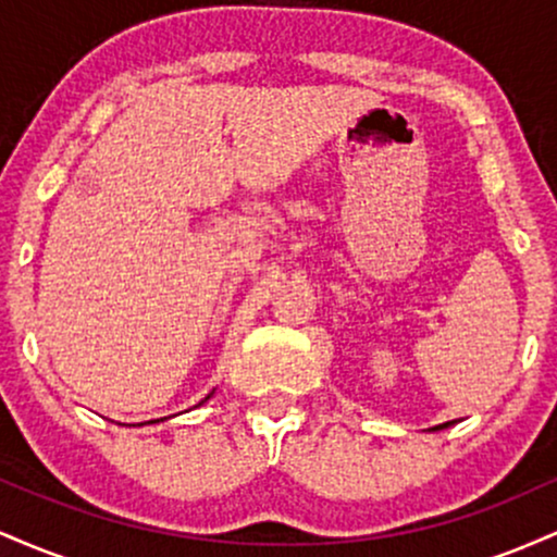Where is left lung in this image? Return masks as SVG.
<instances>
[{"label":"left lung","instance_id":"1","mask_svg":"<svg viewBox=\"0 0 557 557\" xmlns=\"http://www.w3.org/2000/svg\"><path fill=\"white\" fill-rule=\"evenodd\" d=\"M453 424H456V421H445V424H437V426H432V430H430V432H437V430H447V426H453Z\"/></svg>","mask_w":557,"mask_h":557}]
</instances>
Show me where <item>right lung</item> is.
<instances>
[{
	"label": "right lung",
	"mask_w": 557,
	"mask_h": 557,
	"mask_svg": "<svg viewBox=\"0 0 557 557\" xmlns=\"http://www.w3.org/2000/svg\"><path fill=\"white\" fill-rule=\"evenodd\" d=\"M212 395H214V389H212V393H209L203 400H209V398H212ZM203 400H201V403H203ZM201 403H198V406H201ZM146 424H154V421H146Z\"/></svg>",
	"instance_id": "1"
}]
</instances>
